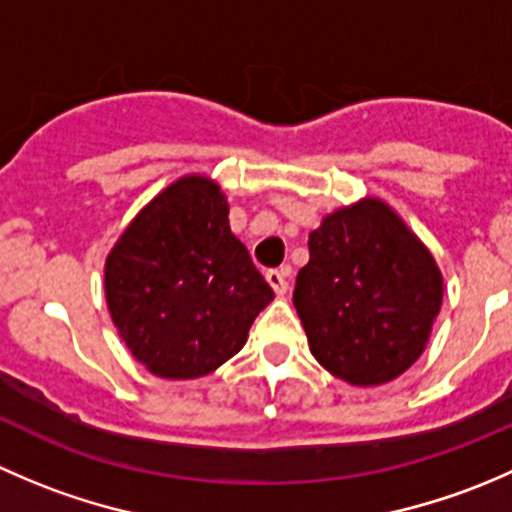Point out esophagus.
I'll return each mask as SVG.
<instances>
[{"label":"esophagus","mask_w":512,"mask_h":512,"mask_svg":"<svg viewBox=\"0 0 512 512\" xmlns=\"http://www.w3.org/2000/svg\"><path fill=\"white\" fill-rule=\"evenodd\" d=\"M287 275H289L287 267H280V270H267L265 280L277 294H285L287 292Z\"/></svg>","instance_id":"esophagus-1"}]
</instances>
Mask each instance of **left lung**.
Instances as JSON below:
<instances>
[{
  "label": "left lung",
  "mask_w": 512,
  "mask_h": 512,
  "mask_svg": "<svg viewBox=\"0 0 512 512\" xmlns=\"http://www.w3.org/2000/svg\"><path fill=\"white\" fill-rule=\"evenodd\" d=\"M307 245L292 302L314 359L354 386L404 374L441 309L443 280L431 252L374 198L327 215Z\"/></svg>",
  "instance_id": "obj_1"
}]
</instances>
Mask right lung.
<instances>
[{
	"mask_svg": "<svg viewBox=\"0 0 512 512\" xmlns=\"http://www.w3.org/2000/svg\"><path fill=\"white\" fill-rule=\"evenodd\" d=\"M272 297L230 232L225 195L203 175L165 188L106 260L113 324L163 379H198L225 364Z\"/></svg>",
	"mask_w": 512,
	"mask_h": 512,
	"instance_id": "right-lung-1",
	"label": "right lung"
}]
</instances>
